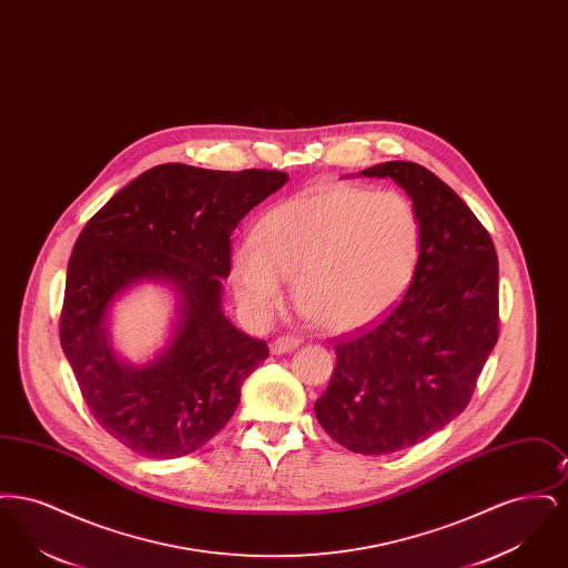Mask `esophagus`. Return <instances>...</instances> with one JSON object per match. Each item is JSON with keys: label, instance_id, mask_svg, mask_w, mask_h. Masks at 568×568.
Wrapping results in <instances>:
<instances>
[{"label": "esophagus", "instance_id": "obj_1", "mask_svg": "<svg viewBox=\"0 0 568 568\" xmlns=\"http://www.w3.org/2000/svg\"><path fill=\"white\" fill-rule=\"evenodd\" d=\"M300 338L297 336H278L274 343H272V353L274 355H283V353L294 352L300 347Z\"/></svg>", "mask_w": 568, "mask_h": 568}]
</instances>
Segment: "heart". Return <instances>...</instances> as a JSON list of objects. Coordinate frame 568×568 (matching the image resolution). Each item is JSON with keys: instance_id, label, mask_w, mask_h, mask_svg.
<instances>
[{"instance_id": "b5f03b06", "label": "heart", "mask_w": 568, "mask_h": 568, "mask_svg": "<svg viewBox=\"0 0 568 568\" xmlns=\"http://www.w3.org/2000/svg\"><path fill=\"white\" fill-rule=\"evenodd\" d=\"M422 243V219L403 193L322 181L262 216L255 241L236 244L234 283L251 313L268 315L283 278H294V297L315 324L352 334L405 296Z\"/></svg>"}]
</instances>
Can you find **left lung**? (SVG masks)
I'll use <instances>...</instances> for the list:
<instances>
[{
  "label": "left lung",
  "mask_w": 568,
  "mask_h": 568,
  "mask_svg": "<svg viewBox=\"0 0 568 568\" xmlns=\"http://www.w3.org/2000/svg\"><path fill=\"white\" fill-rule=\"evenodd\" d=\"M408 193L424 230L403 302L373 329L336 343L315 415L336 443L381 456L422 443L470 403L498 341V257L481 221L428 168L385 162L359 172Z\"/></svg>",
  "instance_id": "1"
}]
</instances>
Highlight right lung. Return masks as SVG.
Segmentation results:
<instances>
[{"label":"right lung","mask_w":568,"mask_h":568,"mask_svg":"<svg viewBox=\"0 0 568 568\" xmlns=\"http://www.w3.org/2000/svg\"><path fill=\"white\" fill-rule=\"evenodd\" d=\"M285 172H221L162 163L89 219L74 244L61 311V349L95 422L144 458L187 456L215 436L266 357L221 308L232 232L287 183ZM165 282L180 300L166 347L146 365L109 343V308L130 286Z\"/></svg>","instance_id":"1"}]
</instances>
